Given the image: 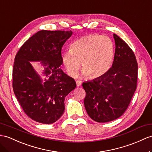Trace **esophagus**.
Returning <instances> with one entry per match:
<instances>
[{"instance_id":"esophagus-1","label":"esophagus","mask_w":152,"mask_h":152,"mask_svg":"<svg viewBox=\"0 0 152 152\" xmlns=\"http://www.w3.org/2000/svg\"><path fill=\"white\" fill-rule=\"evenodd\" d=\"M76 84H77V87H80L81 86V84H82V82H81L80 80H77L76 81Z\"/></svg>"}]
</instances>
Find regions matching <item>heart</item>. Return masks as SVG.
<instances>
[{"instance_id": "obj_1", "label": "heart", "mask_w": 152, "mask_h": 152, "mask_svg": "<svg viewBox=\"0 0 152 152\" xmlns=\"http://www.w3.org/2000/svg\"><path fill=\"white\" fill-rule=\"evenodd\" d=\"M114 53V44L109 37L90 34L71 44L69 50L62 54V62L69 76L77 75L81 62L82 77L97 78L112 67Z\"/></svg>"}]
</instances>
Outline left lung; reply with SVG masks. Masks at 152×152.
Segmentation results:
<instances>
[{"mask_svg": "<svg viewBox=\"0 0 152 152\" xmlns=\"http://www.w3.org/2000/svg\"><path fill=\"white\" fill-rule=\"evenodd\" d=\"M115 51L112 66L105 75L83 83L84 100L88 115L98 123L117 119L131 102L137 84L138 65L134 51L113 34Z\"/></svg>", "mask_w": 152, "mask_h": 152, "instance_id": "left-lung-1", "label": "left lung"}]
</instances>
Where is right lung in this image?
Listing matches in <instances>:
<instances>
[{
    "instance_id": "right-lung-1",
    "label": "right lung",
    "mask_w": 152,
    "mask_h": 152,
    "mask_svg": "<svg viewBox=\"0 0 152 152\" xmlns=\"http://www.w3.org/2000/svg\"><path fill=\"white\" fill-rule=\"evenodd\" d=\"M72 35V31H39L23 44L15 57L14 94L25 113L38 123L56 122L64 112L66 96L76 88L75 80L60 68L62 47ZM30 61H41L45 66L43 83Z\"/></svg>"
}]
</instances>
